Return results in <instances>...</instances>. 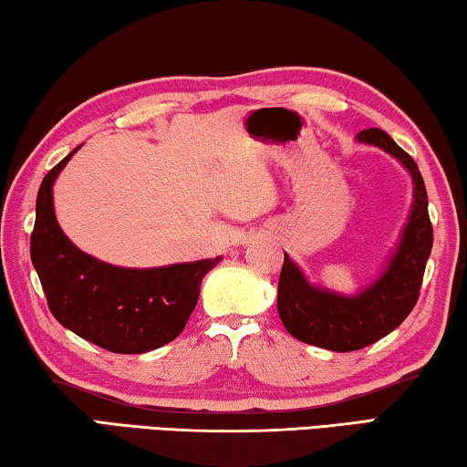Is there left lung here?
Returning <instances> with one entry per match:
<instances>
[{"label":"left lung","instance_id":"obj_1","mask_svg":"<svg viewBox=\"0 0 467 467\" xmlns=\"http://www.w3.org/2000/svg\"><path fill=\"white\" fill-rule=\"evenodd\" d=\"M356 140L383 149L406 167L414 183V201L400 244L383 273L360 294L343 296L312 285L300 266L285 254L277 289L281 323L292 337L331 351L362 349L400 327L418 302L432 250L426 186L414 159L379 128L362 130Z\"/></svg>","mask_w":467,"mask_h":467}]
</instances>
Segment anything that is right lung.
<instances>
[{
    "label": "right lung",
    "instance_id": "add662e5",
    "mask_svg": "<svg viewBox=\"0 0 467 467\" xmlns=\"http://www.w3.org/2000/svg\"><path fill=\"white\" fill-rule=\"evenodd\" d=\"M78 149L41 182L30 258L59 325L116 354H144L183 331L202 277L221 263V256L155 269H124L74 246L56 219L53 183Z\"/></svg>",
    "mask_w": 467,
    "mask_h": 467
}]
</instances>
